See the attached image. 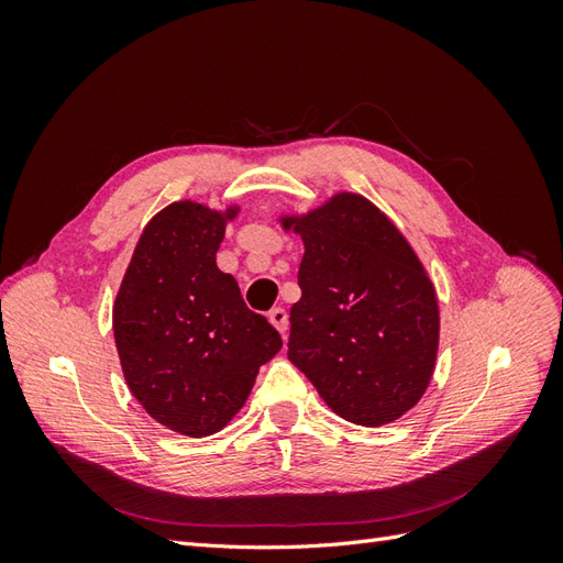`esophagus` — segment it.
Wrapping results in <instances>:
<instances>
[{"instance_id": "34e87169", "label": "esophagus", "mask_w": 563, "mask_h": 563, "mask_svg": "<svg viewBox=\"0 0 563 563\" xmlns=\"http://www.w3.org/2000/svg\"><path fill=\"white\" fill-rule=\"evenodd\" d=\"M267 317L272 321V327H275L279 333H286V329H288V314H286L284 308H272Z\"/></svg>"}]
</instances>
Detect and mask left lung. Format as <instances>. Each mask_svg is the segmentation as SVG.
<instances>
[{
    "label": "left lung",
    "mask_w": 563,
    "mask_h": 563,
    "mask_svg": "<svg viewBox=\"0 0 563 563\" xmlns=\"http://www.w3.org/2000/svg\"><path fill=\"white\" fill-rule=\"evenodd\" d=\"M291 225L305 255L288 360L340 418L364 428L397 420L428 389L439 345V305L418 255L356 195L286 218Z\"/></svg>",
    "instance_id": "obj_1"
}]
</instances>
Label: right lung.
<instances>
[{
  "mask_svg": "<svg viewBox=\"0 0 563 563\" xmlns=\"http://www.w3.org/2000/svg\"><path fill=\"white\" fill-rule=\"evenodd\" d=\"M176 201L143 230L112 312L114 343L133 397L157 422L187 437L225 428L258 368L282 350L272 323L246 308L216 253L225 220Z\"/></svg>",
  "mask_w": 563,
  "mask_h": 563,
  "instance_id": "right-lung-1",
  "label": "right lung"
}]
</instances>
